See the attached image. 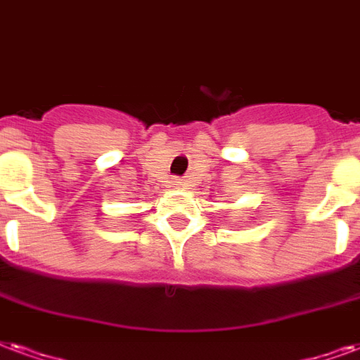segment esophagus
<instances>
[{
  "mask_svg": "<svg viewBox=\"0 0 360 360\" xmlns=\"http://www.w3.org/2000/svg\"><path fill=\"white\" fill-rule=\"evenodd\" d=\"M174 185L175 186H181V181L179 179H174Z\"/></svg>",
  "mask_w": 360,
  "mask_h": 360,
  "instance_id": "1",
  "label": "esophagus"
}]
</instances>
